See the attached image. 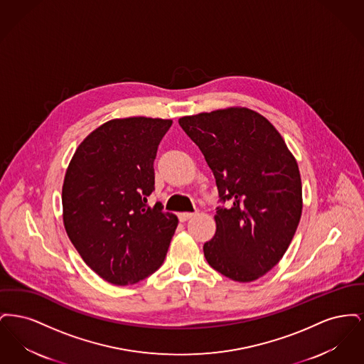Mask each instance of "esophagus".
I'll return each instance as SVG.
<instances>
[{
  "label": "esophagus",
  "instance_id": "esophagus-1",
  "mask_svg": "<svg viewBox=\"0 0 364 364\" xmlns=\"http://www.w3.org/2000/svg\"><path fill=\"white\" fill-rule=\"evenodd\" d=\"M193 217V213H180L178 214V220L181 221V223H186L187 220H190Z\"/></svg>",
  "mask_w": 364,
  "mask_h": 364
}]
</instances>
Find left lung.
Here are the masks:
<instances>
[{"mask_svg":"<svg viewBox=\"0 0 364 364\" xmlns=\"http://www.w3.org/2000/svg\"><path fill=\"white\" fill-rule=\"evenodd\" d=\"M178 124L205 156L220 202H230L217 208L205 258L233 281H255L284 257L299 225L297 162L274 125L247 107L186 116Z\"/></svg>","mask_w":364,"mask_h":364,"instance_id":"8db88e82","label":"left lung"}]
</instances>
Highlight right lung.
I'll return each instance as SVG.
<instances>
[{"label": "right lung", "mask_w": 364, "mask_h": 364, "mask_svg": "<svg viewBox=\"0 0 364 364\" xmlns=\"http://www.w3.org/2000/svg\"><path fill=\"white\" fill-rule=\"evenodd\" d=\"M172 120L114 119L76 149L63 184V220L70 242L105 281L136 284L164 263L177 217L147 205L154 159Z\"/></svg>", "instance_id": "1"}]
</instances>
